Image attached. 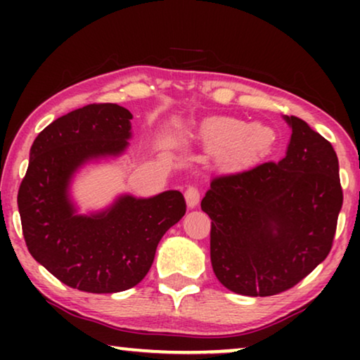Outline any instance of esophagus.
I'll list each match as a JSON object with an SVG mask.
<instances>
[{
    "label": "esophagus",
    "mask_w": 360,
    "mask_h": 360,
    "mask_svg": "<svg viewBox=\"0 0 360 360\" xmlns=\"http://www.w3.org/2000/svg\"><path fill=\"white\" fill-rule=\"evenodd\" d=\"M185 201H186V206H188V208H196L200 203V190L193 185L188 186L185 191Z\"/></svg>",
    "instance_id": "1"
}]
</instances>
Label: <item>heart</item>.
Instances as JSON below:
<instances>
[{
  "instance_id": "obj_1",
  "label": "heart",
  "mask_w": 360,
  "mask_h": 360,
  "mask_svg": "<svg viewBox=\"0 0 360 360\" xmlns=\"http://www.w3.org/2000/svg\"><path fill=\"white\" fill-rule=\"evenodd\" d=\"M198 137L213 154H223L224 159L236 164H252L272 150L275 131L260 122L248 126V122L233 117H213L201 124Z\"/></svg>"
}]
</instances>
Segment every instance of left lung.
Instances as JSON below:
<instances>
[{"label":"left lung","mask_w":360,"mask_h":360,"mask_svg":"<svg viewBox=\"0 0 360 360\" xmlns=\"http://www.w3.org/2000/svg\"><path fill=\"white\" fill-rule=\"evenodd\" d=\"M287 154L214 176L201 200L211 218V265L231 292L270 297L292 288L331 250L342 208L333 146L297 116Z\"/></svg>","instance_id":"obj_1"}]
</instances>
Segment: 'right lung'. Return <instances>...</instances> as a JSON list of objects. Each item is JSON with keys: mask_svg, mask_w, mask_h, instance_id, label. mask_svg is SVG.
Returning <instances> with one entry per match:
<instances>
[{"mask_svg": "<svg viewBox=\"0 0 360 360\" xmlns=\"http://www.w3.org/2000/svg\"><path fill=\"white\" fill-rule=\"evenodd\" d=\"M131 120L112 103L83 106L51 122L29 152L18 193L24 240L53 277L82 292L117 293L139 283L162 236L186 211L184 195L169 190L150 198L121 195L105 210L78 213L73 175L88 162L120 157Z\"/></svg>", "mask_w": 360, "mask_h": 360, "instance_id": "1", "label": "right lung"}]
</instances>
